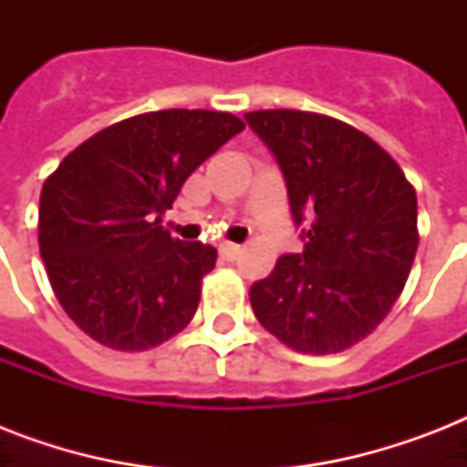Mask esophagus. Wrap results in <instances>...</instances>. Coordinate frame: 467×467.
<instances>
[{"label": "esophagus", "mask_w": 467, "mask_h": 467, "mask_svg": "<svg viewBox=\"0 0 467 467\" xmlns=\"http://www.w3.org/2000/svg\"><path fill=\"white\" fill-rule=\"evenodd\" d=\"M240 254H242L240 244H233V242L220 244V256H223V259H227V262H233V259H237Z\"/></svg>", "instance_id": "esophagus-1"}]
</instances>
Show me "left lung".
Segmentation results:
<instances>
[{"label": "left lung", "mask_w": 467, "mask_h": 467, "mask_svg": "<svg viewBox=\"0 0 467 467\" xmlns=\"http://www.w3.org/2000/svg\"><path fill=\"white\" fill-rule=\"evenodd\" d=\"M284 171L303 252L249 291L252 310L300 354H339L376 329L412 271L417 193L368 135L322 113H244Z\"/></svg>", "instance_id": "left-lung-1"}]
</instances>
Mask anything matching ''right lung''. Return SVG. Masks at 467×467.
Here are the masks:
<instances>
[{"label":"right lung","mask_w":467,"mask_h":467,"mask_svg":"<svg viewBox=\"0 0 467 467\" xmlns=\"http://www.w3.org/2000/svg\"><path fill=\"white\" fill-rule=\"evenodd\" d=\"M244 130L203 109L140 113L75 148L40 191L38 244L55 298L84 334L148 351L196 315L218 252L161 227L198 164Z\"/></svg>","instance_id":"obj_1"}]
</instances>
